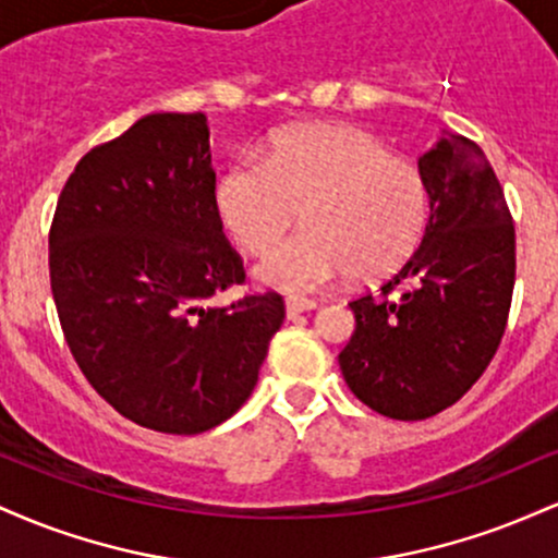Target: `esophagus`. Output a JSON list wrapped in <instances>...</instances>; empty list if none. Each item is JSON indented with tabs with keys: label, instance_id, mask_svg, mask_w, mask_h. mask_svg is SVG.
I'll return each mask as SVG.
<instances>
[{
	"label": "esophagus",
	"instance_id": "1",
	"mask_svg": "<svg viewBox=\"0 0 558 558\" xmlns=\"http://www.w3.org/2000/svg\"><path fill=\"white\" fill-rule=\"evenodd\" d=\"M312 310H317V301L301 299V296H288L286 299V315L291 319L304 315V312H312Z\"/></svg>",
	"mask_w": 558,
	"mask_h": 558
}]
</instances>
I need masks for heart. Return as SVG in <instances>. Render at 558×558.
I'll use <instances>...</instances> for the list:
<instances>
[{
	"instance_id": "heart-1",
	"label": "heart",
	"mask_w": 558,
	"mask_h": 558,
	"mask_svg": "<svg viewBox=\"0 0 558 558\" xmlns=\"http://www.w3.org/2000/svg\"><path fill=\"white\" fill-rule=\"evenodd\" d=\"M217 213L243 252L267 254L262 283L291 293L323 291L345 275L388 278L425 239L430 196L417 165L390 155L354 125L280 133L265 159L233 165L217 183Z\"/></svg>"
}]
</instances>
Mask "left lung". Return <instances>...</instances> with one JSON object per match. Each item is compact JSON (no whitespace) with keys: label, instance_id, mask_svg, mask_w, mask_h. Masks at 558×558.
Segmentation results:
<instances>
[{"label":"left lung","instance_id":"1","mask_svg":"<svg viewBox=\"0 0 558 558\" xmlns=\"http://www.w3.org/2000/svg\"><path fill=\"white\" fill-rule=\"evenodd\" d=\"M420 172L425 239L380 291L349 301L356 328L338 354L351 393L390 420H427L475 386L514 291V222L483 149L444 133Z\"/></svg>","mask_w":558,"mask_h":558}]
</instances>
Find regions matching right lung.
I'll return each instance as SVG.
<instances>
[{"instance_id":"add662e5","label":"right lung","mask_w":558,"mask_h":558,"mask_svg":"<svg viewBox=\"0 0 558 558\" xmlns=\"http://www.w3.org/2000/svg\"><path fill=\"white\" fill-rule=\"evenodd\" d=\"M62 332L92 388L157 433L233 417L283 325L275 291L209 306L246 280L222 233L202 112H155L70 172L49 230Z\"/></svg>"}]
</instances>
